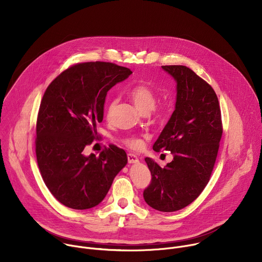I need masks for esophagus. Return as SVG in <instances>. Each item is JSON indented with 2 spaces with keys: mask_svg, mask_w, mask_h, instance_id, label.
I'll return each instance as SVG.
<instances>
[{
  "mask_svg": "<svg viewBox=\"0 0 262 262\" xmlns=\"http://www.w3.org/2000/svg\"><path fill=\"white\" fill-rule=\"evenodd\" d=\"M127 161L129 164H137L139 163V159L137 158V156L133 155V154H128L127 155Z\"/></svg>",
  "mask_w": 262,
  "mask_h": 262,
  "instance_id": "esophagus-1",
  "label": "esophagus"
}]
</instances>
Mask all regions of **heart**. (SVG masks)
Returning a JSON list of instances; mask_svg holds the SVG:
<instances>
[{"label":"heart","instance_id":"b5f03b06","mask_svg":"<svg viewBox=\"0 0 262 262\" xmlns=\"http://www.w3.org/2000/svg\"><path fill=\"white\" fill-rule=\"evenodd\" d=\"M130 98L133 99L134 103L136 106L143 112V113H149L151 110L155 108L156 103H157V92L156 90L148 84H139L135 86L130 91H129ZM116 101L115 100H111L107 108H106V116L107 118L111 117L112 113H113V110L115 106ZM165 110L164 106L160 108V112H163ZM125 143L132 147V148H140L142 143L138 139H126Z\"/></svg>","mask_w":262,"mask_h":262}]
</instances>
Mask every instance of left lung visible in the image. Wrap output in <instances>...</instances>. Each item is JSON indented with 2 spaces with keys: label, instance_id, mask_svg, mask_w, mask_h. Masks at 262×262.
<instances>
[{
  "label": "left lung",
  "instance_id": "1",
  "mask_svg": "<svg viewBox=\"0 0 262 262\" xmlns=\"http://www.w3.org/2000/svg\"><path fill=\"white\" fill-rule=\"evenodd\" d=\"M162 68L176 82L175 110L154 150H169L173 161L161 168L154 160L145 162L151 182L145 189V202L155 209L171 212L191 204L209 181L222 138V119L214 90L189 67Z\"/></svg>",
  "mask_w": 262,
  "mask_h": 262
}]
</instances>
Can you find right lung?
<instances>
[{
	"label": "right lung",
	"instance_id": "obj_1",
	"mask_svg": "<svg viewBox=\"0 0 262 262\" xmlns=\"http://www.w3.org/2000/svg\"><path fill=\"white\" fill-rule=\"evenodd\" d=\"M133 72L108 62L73 65L46 90L36 124V157L53 196L72 209L98 205L127 164L126 152L110 145L98 157L83 150L97 137L107 91Z\"/></svg>",
	"mask_w": 262,
	"mask_h": 262
}]
</instances>
